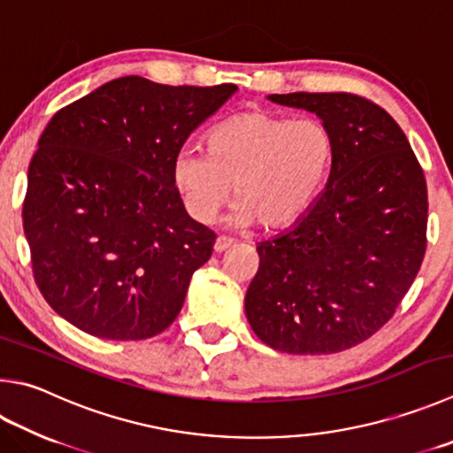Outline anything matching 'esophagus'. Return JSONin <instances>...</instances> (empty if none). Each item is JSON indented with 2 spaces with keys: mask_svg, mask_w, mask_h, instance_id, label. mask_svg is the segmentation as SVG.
<instances>
[{
  "mask_svg": "<svg viewBox=\"0 0 453 453\" xmlns=\"http://www.w3.org/2000/svg\"><path fill=\"white\" fill-rule=\"evenodd\" d=\"M234 245V240L232 237H227V235H219L218 240H216V245H213V250H216L218 253H221V251H226V250H229Z\"/></svg>",
  "mask_w": 453,
  "mask_h": 453,
  "instance_id": "esophagus-1",
  "label": "esophagus"
}]
</instances>
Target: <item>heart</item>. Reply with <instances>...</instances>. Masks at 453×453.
<instances>
[{"mask_svg": "<svg viewBox=\"0 0 453 453\" xmlns=\"http://www.w3.org/2000/svg\"><path fill=\"white\" fill-rule=\"evenodd\" d=\"M208 152L180 148L172 180L188 213L202 224L216 219L235 192V219L267 229L297 221L331 174L334 138L319 119L248 111L208 134Z\"/></svg>", "mask_w": 453, "mask_h": 453, "instance_id": "1", "label": "heart"}]
</instances>
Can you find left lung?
Wrapping results in <instances>:
<instances>
[{"label":"left lung","instance_id":"1","mask_svg":"<svg viewBox=\"0 0 453 453\" xmlns=\"http://www.w3.org/2000/svg\"><path fill=\"white\" fill-rule=\"evenodd\" d=\"M331 128L325 192L297 224L257 245L245 295L253 333L289 355H333L388 323L426 253L427 188L406 134L352 93L269 95Z\"/></svg>","mask_w":453,"mask_h":453}]
</instances>
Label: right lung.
I'll return each instance as SVG.
<instances>
[{
    "label": "right lung",
    "mask_w": 453,
    "mask_h": 453,
    "mask_svg": "<svg viewBox=\"0 0 453 453\" xmlns=\"http://www.w3.org/2000/svg\"><path fill=\"white\" fill-rule=\"evenodd\" d=\"M235 90L130 75L53 114L29 164L23 232L57 315L109 341L174 323L216 234L188 216L172 162Z\"/></svg>",
    "instance_id": "add662e5"
}]
</instances>
